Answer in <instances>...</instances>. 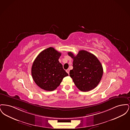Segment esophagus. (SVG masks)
Wrapping results in <instances>:
<instances>
[{
    "label": "esophagus",
    "instance_id": "1",
    "mask_svg": "<svg viewBox=\"0 0 130 130\" xmlns=\"http://www.w3.org/2000/svg\"><path fill=\"white\" fill-rule=\"evenodd\" d=\"M69 72H70V70L69 69H67L66 70V72L68 73V74H69Z\"/></svg>",
    "mask_w": 130,
    "mask_h": 130
}]
</instances>
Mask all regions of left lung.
<instances>
[{
	"label": "left lung",
	"mask_w": 130,
	"mask_h": 130,
	"mask_svg": "<svg viewBox=\"0 0 130 130\" xmlns=\"http://www.w3.org/2000/svg\"><path fill=\"white\" fill-rule=\"evenodd\" d=\"M68 55L74 60L73 69L70 76L74 84L81 91L88 92L98 85L102 78L103 70L98 58L85 50L79 51L76 56L72 52Z\"/></svg>",
	"instance_id": "1"
}]
</instances>
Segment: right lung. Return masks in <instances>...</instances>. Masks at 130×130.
Returning a JSON list of instances; mask_svg holds the SVG:
<instances>
[{
	"instance_id": "right-lung-1",
	"label": "right lung",
	"mask_w": 130,
	"mask_h": 130,
	"mask_svg": "<svg viewBox=\"0 0 130 130\" xmlns=\"http://www.w3.org/2000/svg\"><path fill=\"white\" fill-rule=\"evenodd\" d=\"M61 54L53 47L42 51L32 63V77L38 86L47 91H52L59 86L68 74L58 59Z\"/></svg>"
}]
</instances>
